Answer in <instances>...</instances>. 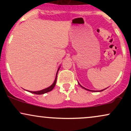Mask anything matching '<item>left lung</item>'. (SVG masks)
Masks as SVG:
<instances>
[{"instance_id": "1", "label": "left lung", "mask_w": 131, "mask_h": 131, "mask_svg": "<svg viewBox=\"0 0 131 131\" xmlns=\"http://www.w3.org/2000/svg\"><path fill=\"white\" fill-rule=\"evenodd\" d=\"M78 84H79V85H80V86L81 87V88H83V89H84L85 90H87V91H91V92H102V91H104L105 89H103V90H100V91H92V90H89V89H86V88H84L83 86H82V85H81L79 83V82H78Z\"/></svg>"}]
</instances>
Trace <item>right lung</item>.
I'll use <instances>...</instances> for the list:
<instances>
[{"mask_svg": "<svg viewBox=\"0 0 131 131\" xmlns=\"http://www.w3.org/2000/svg\"><path fill=\"white\" fill-rule=\"evenodd\" d=\"M60 67L58 68V70H57V74H56V76H55V81H54V82H53V84H52V85H50V86H49V88H46L44 89H42L41 90V91H29V92L31 93H32V94H37V95H40V94H46L47 92H50L52 91V89L54 88V87H55V84H56V82H57V74H58V70H59L60 69Z\"/></svg>", "mask_w": 131, "mask_h": 131, "instance_id": "right-lung-1", "label": "right lung"}]
</instances>
